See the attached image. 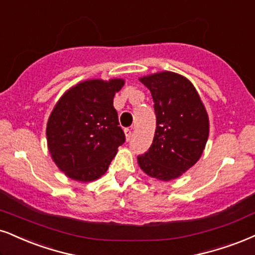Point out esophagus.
<instances>
[{"mask_svg": "<svg viewBox=\"0 0 255 255\" xmlns=\"http://www.w3.org/2000/svg\"><path fill=\"white\" fill-rule=\"evenodd\" d=\"M124 133H125V138H127V140H130L131 136H132V131H131V128H125Z\"/></svg>", "mask_w": 255, "mask_h": 255, "instance_id": "obj_1", "label": "esophagus"}]
</instances>
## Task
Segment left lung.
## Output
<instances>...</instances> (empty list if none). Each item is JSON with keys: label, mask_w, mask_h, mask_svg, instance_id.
Returning <instances> with one entry per match:
<instances>
[{"label": "left lung", "mask_w": 255, "mask_h": 255, "mask_svg": "<svg viewBox=\"0 0 255 255\" xmlns=\"http://www.w3.org/2000/svg\"><path fill=\"white\" fill-rule=\"evenodd\" d=\"M150 90L156 113L151 146L138 156L146 175L170 181L200 159L209 134V119L194 85L174 72L140 78Z\"/></svg>", "instance_id": "8db88e82"}]
</instances>
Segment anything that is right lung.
Instances as JSON below:
<instances>
[{"mask_svg": "<svg viewBox=\"0 0 255 255\" xmlns=\"http://www.w3.org/2000/svg\"><path fill=\"white\" fill-rule=\"evenodd\" d=\"M123 85V79L83 81L65 92L53 109L47 144L53 161L70 178H99L125 142L113 108V97Z\"/></svg>", "mask_w": 255, "mask_h": 255, "instance_id": "add662e5", "label": "right lung"}]
</instances>
